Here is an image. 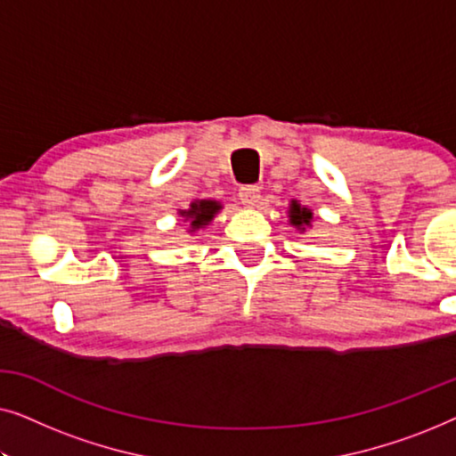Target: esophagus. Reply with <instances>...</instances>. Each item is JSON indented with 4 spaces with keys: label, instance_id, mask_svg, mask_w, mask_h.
I'll use <instances>...</instances> for the list:
<instances>
[{
    "label": "esophagus",
    "instance_id": "esophagus-1",
    "mask_svg": "<svg viewBox=\"0 0 456 456\" xmlns=\"http://www.w3.org/2000/svg\"><path fill=\"white\" fill-rule=\"evenodd\" d=\"M239 199H240L242 205H247V208H257L259 201H261V189H259V186H255V184L240 186Z\"/></svg>",
    "mask_w": 456,
    "mask_h": 456
}]
</instances>
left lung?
<instances>
[{"label":"left lung","mask_w":456,"mask_h":456,"mask_svg":"<svg viewBox=\"0 0 456 456\" xmlns=\"http://www.w3.org/2000/svg\"><path fill=\"white\" fill-rule=\"evenodd\" d=\"M311 222H314V211L298 203L297 199H292L290 205H289V224H290V226H295L298 232H305V230L311 228Z\"/></svg>","instance_id":"8db88e82"}]
</instances>
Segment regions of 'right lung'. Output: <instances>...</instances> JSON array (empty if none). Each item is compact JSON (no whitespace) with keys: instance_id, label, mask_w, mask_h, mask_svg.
<instances>
[{"instance_id":"add662e5","label":"right lung","mask_w":456,"mask_h":456,"mask_svg":"<svg viewBox=\"0 0 456 456\" xmlns=\"http://www.w3.org/2000/svg\"><path fill=\"white\" fill-rule=\"evenodd\" d=\"M220 211L222 203L216 201V199H195V201L189 205V209H178V216L183 217L184 222H189L186 232L195 234L199 230L208 228Z\"/></svg>"}]
</instances>
